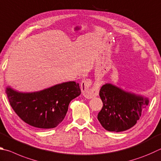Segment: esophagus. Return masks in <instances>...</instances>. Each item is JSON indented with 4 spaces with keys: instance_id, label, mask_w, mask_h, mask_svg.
I'll return each mask as SVG.
<instances>
[{
    "instance_id": "34e87169",
    "label": "esophagus",
    "mask_w": 161,
    "mask_h": 161,
    "mask_svg": "<svg viewBox=\"0 0 161 161\" xmlns=\"http://www.w3.org/2000/svg\"><path fill=\"white\" fill-rule=\"evenodd\" d=\"M92 85V81L89 79L81 81V89L82 94L86 98H92L93 97L98 96L99 92L98 84H96L93 87H91Z\"/></svg>"
}]
</instances>
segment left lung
Wrapping results in <instances>:
<instances>
[{
	"mask_svg": "<svg viewBox=\"0 0 161 161\" xmlns=\"http://www.w3.org/2000/svg\"><path fill=\"white\" fill-rule=\"evenodd\" d=\"M99 96L103 108L98 114V119L109 131L119 132L130 129L149 103L148 98L125 92L111 84L102 86Z\"/></svg>",
	"mask_w": 161,
	"mask_h": 161,
	"instance_id": "obj_1",
	"label": "left lung"
}]
</instances>
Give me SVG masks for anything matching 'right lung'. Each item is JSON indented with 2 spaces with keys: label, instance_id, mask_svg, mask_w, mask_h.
Here are the masks:
<instances>
[{
  "label": "right lung",
  "instance_id": "1",
  "mask_svg": "<svg viewBox=\"0 0 161 161\" xmlns=\"http://www.w3.org/2000/svg\"><path fill=\"white\" fill-rule=\"evenodd\" d=\"M5 93L11 107L25 122L51 129L63 120L69 103L80 95L81 90L78 83L68 81L31 93L18 92L8 86Z\"/></svg>",
  "mask_w": 161,
  "mask_h": 161
}]
</instances>
